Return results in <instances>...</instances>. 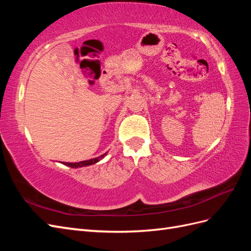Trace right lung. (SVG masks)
Returning a JSON list of instances; mask_svg holds the SVG:
<instances>
[{
    "mask_svg": "<svg viewBox=\"0 0 251 251\" xmlns=\"http://www.w3.org/2000/svg\"><path fill=\"white\" fill-rule=\"evenodd\" d=\"M105 155H107V153H104L103 155L97 157V158H94V159H90V160H86V161H80V162H74V163H70V162H65L63 164L67 165V166H70V168H81V166H87V165H91V164H94L96 162H98L100 160V159H102Z\"/></svg>",
    "mask_w": 251,
    "mask_h": 251,
    "instance_id": "right-lung-1",
    "label": "right lung"
}]
</instances>
